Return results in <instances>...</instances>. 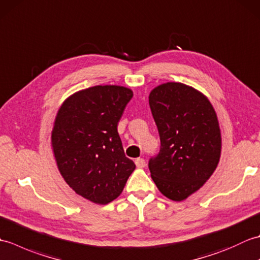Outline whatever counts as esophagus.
<instances>
[{"label": "esophagus", "instance_id": "34e87169", "mask_svg": "<svg viewBox=\"0 0 260 260\" xmlns=\"http://www.w3.org/2000/svg\"><path fill=\"white\" fill-rule=\"evenodd\" d=\"M135 164H136V167L137 168H145V165H146V162H145V159L144 158H136L135 159Z\"/></svg>", "mask_w": 260, "mask_h": 260}]
</instances>
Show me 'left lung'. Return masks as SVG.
Listing matches in <instances>:
<instances>
[{"label": "left lung", "instance_id": "8db88e82", "mask_svg": "<svg viewBox=\"0 0 260 260\" xmlns=\"http://www.w3.org/2000/svg\"><path fill=\"white\" fill-rule=\"evenodd\" d=\"M148 103L161 141L148 169L165 197L182 201L217 169L221 153L217 115L206 96L181 82L154 88Z\"/></svg>", "mask_w": 260, "mask_h": 260}]
</instances>
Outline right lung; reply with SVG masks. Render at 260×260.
I'll list each match as a JSON object with an SVG mask.
<instances>
[{"label":"right lung","instance_id":"1","mask_svg":"<svg viewBox=\"0 0 260 260\" xmlns=\"http://www.w3.org/2000/svg\"><path fill=\"white\" fill-rule=\"evenodd\" d=\"M132 97L125 87H90L70 96L57 114L51 141L58 169L71 189L91 202L115 200L135 170L117 132Z\"/></svg>","mask_w":260,"mask_h":260}]
</instances>
